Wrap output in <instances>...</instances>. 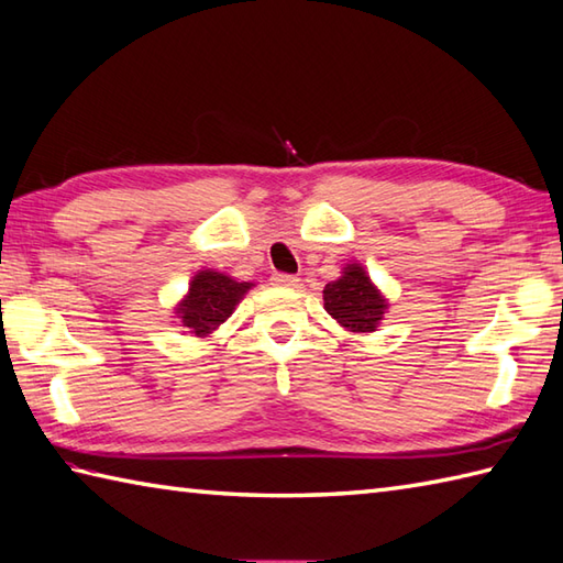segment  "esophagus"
<instances>
[{"label":"esophagus","mask_w":563,"mask_h":563,"mask_svg":"<svg viewBox=\"0 0 563 563\" xmlns=\"http://www.w3.org/2000/svg\"><path fill=\"white\" fill-rule=\"evenodd\" d=\"M273 283L278 285V288H297V283H300V280H297L295 275H288V273H275Z\"/></svg>","instance_id":"34e87169"}]
</instances>
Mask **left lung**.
I'll return each mask as SVG.
<instances>
[{
  "label": "left lung",
  "instance_id": "8db88e82",
  "mask_svg": "<svg viewBox=\"0 0 563 563\" xmlns=\"http://www.w3.org/2000/svg\"><path fill=\"white\" fill-rule=\"evenodd\" d=\"M324 310L349 332H376L388 302L361 263H349L339 280L327 283Z\"/></svg>",
  "mask_w": 563,
  "mask_h": 563
}]
</instances>
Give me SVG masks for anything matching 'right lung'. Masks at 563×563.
Listing matches in <instances>:
<instances>
[{
	"mask_svg": "<svg viewBox=\"0 0 563 563\" xmlns=\"http://www.w3.org/2000/svg\"><path fill=\"white\" fill-rule=\"evenodd\" d=\"M251 288L253 283H239L219 271H200L190 280V290L175 307V314L187 334L209 336L227 322Z\"/></svg>",
	"mask_w": 563,
	"mask_h": 563,
	"instance_id": "1",
	"label": "right lung"
}]
</instances>
